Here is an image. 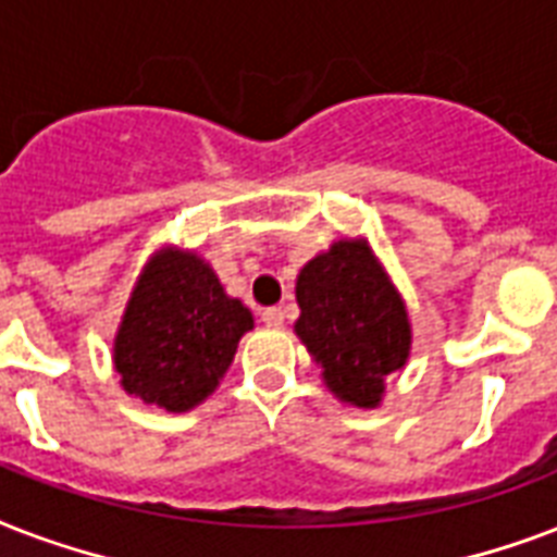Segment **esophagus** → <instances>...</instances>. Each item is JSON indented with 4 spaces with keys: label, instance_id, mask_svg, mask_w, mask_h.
<instances>
[{
    "label": "esophagus",
    "instance_id": "34e87169",
    "mask_svg": "<svg viewBox=\"0 0 557 557\" xmlns=\"http://www.w3.org/2000/svg\"><path fill=\"white\" fill-rule=\"evenodd\" d=\"M261 322H264L267 327H282L284 325V310L282 308H267L264 313H261Z\"/></svg>",
    "mask_w": 557,
    "mask_h": 557
}]
</instances>
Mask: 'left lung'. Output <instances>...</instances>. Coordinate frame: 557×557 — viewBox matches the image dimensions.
Returning <instances> with one entry per match:
<instances>
[{
	"label": "left lung",
	"instance_id": "obj_1",
	"mask_svg": "<svg viewBox=\"0 0 557 557\" xmlns=\"http://www.w3.org/2000/svg\"><path fill=\"white\" fill-rule=\"evenodd\" d=\"M296 334L343 404L374 409L412 346L407 305L363 238L331 244L296 278Z\"/></svg>",
	"mask_w": 557,
	"mask_h": 557
}]
</instances>
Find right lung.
<instances>
[{
	"label": "right lung",
	"mask_w": 557,
	"mask_h": 557,
	"mask_svg": "<svg viewBox=\"0 0 557 557\" xmlns=\"http://www.w3.org/2000/svg\"><path fill=\"white\" fill-rule=\"evenodd\" d=\"M252 313L232 299L197 252L165 247L133 287L115 334L113 363L127 395L188 412L218 389Z\"/></svg>",
	"instance_id": "add662e5"
}]
</instances>
